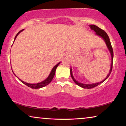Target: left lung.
Here are the masks:
<instances>
[{"label": "left lung", "mask_w": 126, "mask_h": 126, "mask_svg": "<svg viewBox=\"0 0 126 126\" xmlns=\"http://www.w3.org/2000/svg\"><path fill=\"white\" fill-rule=\"evenodd\" d=\"M90 28H91V30H94V31L95 32H96V34L97 35H98V36H100L101 38H102L103 39V40H104V42H105L106 45H107V47L108 48V49H109L110 52V54H111V64L110 70V71H109V74H108L106 78L104 79L103 80L100 81V82H98V83H93V84H83V83H80V82H79V81L76 80L75 78H74L73 75H72V69H71H71H70L71 76L72 78V79H73L74 82H75L76 84L78 85V86H80V87H82L83 88H88V89H89V88H93L94 87H95L98 86L99 84H100L102 83L104 81H105L106 79H107L109 77V76H110V75L111 71H112V64H113V58H114V52H113L112 47V46H111V44L110 40L109 37V36H108V35L107 34V33H106V32L104 31V30L100 29V28L98 27V26H96L95 25H90Z\"/></svg>", "instance_id": "1"}]
</instances>
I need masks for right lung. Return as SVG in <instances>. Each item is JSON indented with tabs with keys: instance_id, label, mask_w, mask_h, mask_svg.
Segmentation results:
<instances>
[{
	"instance_id": "right-lung-1",
	"label": "right lung",
	"mask_w": 126,
	"mask_h": 126,
	"mask_svg": "<svg viewBox=\"0 0 126 126\" xmlns=\"http://www.w3.org/2000/svg\"><path fill=\"white\" fill-rule=\"evenodd\" d=\"M23 30H24V29L23 30H21V31H19V32L17 33L15 37V39H14V41H15V40L16 39V37H17V35H18L19 33H20V32L23 31ZM60 63H61L59 62V63H58L57 64L55 65L54 67H53V68L52 69V70H51L50 74H49V75L48 77H47V78L45 80H43V81H41V82L38 83H36V84H31V83H28L24 82V81L20 79H19V80H20L23 83V84H24L25 85H26V86H27L28 87H29L31 88H35V89H37V88H40L43 87H45V86H47V85L49 83L51 82V80H52L53 78H54V75H55V74L56 69V68H57V67L58 66V65H59ZM12 72H13V71H12ZM14 75H15V74H14Z\"/></svg>"
}]
</instances>
